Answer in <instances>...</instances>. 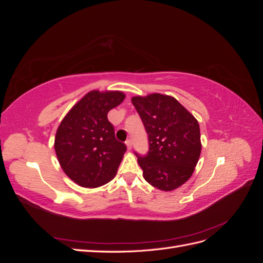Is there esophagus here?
Wrapping results in <instances>:
<instances>
[{"label": "esophagus", "mask_w": 263, "mask_h": 263, "mask_svg": "<svg viewBox=\"0 0 263 263\" xmlns=\"http://www.w3.org/2000/svg\"><path fill=\"white\" fill-rule=\"evenodd\" d=\"M132 146H133V142H132V140H130V139L126 140V147H127V149L130 150V149H132Z\"/></svg>", "instance_id": "1"}]
</instances>
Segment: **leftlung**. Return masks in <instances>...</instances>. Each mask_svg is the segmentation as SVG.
I'll return each mask as SVG.
<instances>
[{
  "label": "left lung",
  "mask_w": 263,
  "mask_h": 263,
  "mask_svg": "<svg viewBox=\"0 0 263 263\" xmlns=\"http://www.w3.org/2000/svg\"><path fill=\"white\" fill-rule=\"evenodd\" d=\"M132 102L149 140L148 154H136L142 176L149 184L165 192L180 187L193 174L201 155L197 119L170 95H137Z\"/></svg>",
  "instance_id": "left-lung-1"
}]
</instances>
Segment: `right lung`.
I'll return each mask as SVG.
<instances>
[{
  "label": "right lung",
  "mask_w": 263,
  "mask_h": 263,
  "mask_svg": "<svg viewBox=\"0 0 263 263\" xmlns=\"http://www.w3.org/2000/svg\"><path fill=\"white\" fill-rule=\"evenodd\" d=\"M125 100L121 91L93 90L77 102L61 121L54 150L67 176L82 187H99L114 177L126 151L115 138L107 113Z\"/></svg>",
  "instance_id": "1"
}]
</instances>
